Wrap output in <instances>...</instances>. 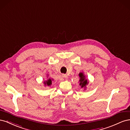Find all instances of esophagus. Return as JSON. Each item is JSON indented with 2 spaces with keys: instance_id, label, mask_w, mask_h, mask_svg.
Here are the masks:
<instances>
[{
  "instance_id": "1",
  "label": "esophagus",
  "mask_w": 130,
  "mask_h": 130,
  "mask_svg": "<svg viewBox=\"0 0 130 130\" xmlns=\"http://www.w3.org/2000/svg\"><path fill=\"white\" fill-rule=\"evenodd\" d=\"M62 76V77H64V78H67V77H68L67 75H66V74H63Z\"/></svg>"
}]
</instances>
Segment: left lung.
<instances>
[{
    "instance_id": "1",
    "label": "left lung",
    "mask_w": 130,
    "mask_h": 130,
    "mask_svg": "<svg viewBox=\"0 0 130 130\" xmlns=\"http://www.w3.org/2000/svg\"><path fill=\"white\" fill-rule=\"evenodd\" d=\"M79 76L80 77V81H79L80 82V83L79 84L80 86H81L82 88V87H86V86L87 85L88 83V80L87 79H86L85 76V75H84L83 73H80L79 74Z\"/></svg>"
}]
</instances>
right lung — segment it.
Returning a JSON list of instances; mask_svg holds the SVG:
<instances>
[{"mask_svg": "<svg viewBox=\"0 0 130 130\" xmlns=\"http://www.w3.org/2000/svg\"><path fill=\"white\" fill-rule=\"evenodd\" d=\"M52 80L50 79V78H49V79L47 80V81H45L44 82V84L46 85H47V86H50V85H51V84H52Z\"/></svg>", "mask_w": 130, "mask_h": 130, "instance_id": "1", "label": "right lung"}]
</instances>
